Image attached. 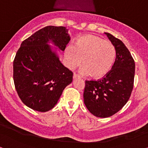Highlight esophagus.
I'll use <instances>...</instances> for the list:
<instances>
[{"mask_svg": "<svg viewBox=\"0 0 148 148\" xmlns=\"http://www.w3.org/2000/svg\"><path fill=\"white\" fill-rule=\"evenodd\" d=\"M79 78V76L76 74H74V75H73V78H74V79H76V78Z\"/></svg>", "mask_w": 148, "mask_h": 148, "instance_id": "esophagus-1", "label": "esophagus"}]
</instances>
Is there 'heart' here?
<instances>
[{"mask_svg":"<svg viewBox=\"0 0 148 148\" xmlns=\"http://www.w3.org/2000/svg\"><path fill=\"white\" fill-rule=\"evenodd\" d=\"M116 58V50L111 42L94 35L80 37L74 47L65 50L66 66L73 70L82 63L84 66L80 73L83 76L91 75L94 78L105 76L111 70Z\"/></svg>","mask_w":148,"mask_h":148,"instance_id":"heart-1","label":"heart"}]
</instances>
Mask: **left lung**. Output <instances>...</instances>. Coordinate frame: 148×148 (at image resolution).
Returning <instances> with one entry per match:
<instances>
[{"instance_id": "left-lung-1", "label": "left lung", "mask_w": 148, "mask_h": 148, "mask_svg": "<svg viewBox=\"0 0 148 148\" xmlns=\"http://www.w3.org/2000/svg\"><path fill=\"white\" fill-rule=\"evenodd\" d=\"M116 50L112 70L101 79L86 80L84 103L90 113L108 118L121 110L129 99L133 90L135 64L131 53L119 38L106 32Z\"/></svg>"}]
</instances>
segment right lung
Here are the masks:
<instances>
[{
    "label": "right lung",
    "instance_id": "1",
    "mask_svg": "<svg viewBox=\"0 0 148 148\" xmlns=\"http://www.w3.org/2000/svg\"><path fill=\"white\" fill-rule=\"evenodd\" d=\"M70 40L66 27L49 25L21 44L13 62V80L19 98L28 108L41 112L53 109L72 82L73 73L59 56Z\"/></svg>",
    "mask_w": 148,
    "mask_h": 148
}]
</instances>
